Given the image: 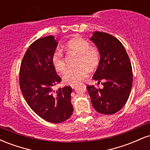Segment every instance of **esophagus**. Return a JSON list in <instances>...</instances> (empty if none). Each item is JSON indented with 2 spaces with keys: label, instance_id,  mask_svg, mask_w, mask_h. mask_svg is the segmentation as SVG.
Instances as JSON below:
<instances>
[{
  "label": "esophagus",
  "instance_id": "1",
  "mask_svg": "<svg viewBox=\"0 0 150 150\" xmlns=\"http://www.w3.org/2000/svg\"><path fill=\"white\" fill-rule=\"evenodd\" d=\"M70 85V87H72V88H74V87H75V86L77 85V83H71Z\"/></svg>",
  "mask_w": 150,
  "mask_h": 150
}]
</instances>
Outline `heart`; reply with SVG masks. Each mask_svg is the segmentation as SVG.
<instances>
[{
    "mask_svg": "<svg viewBox=\"0 0 150 150\" xmlns=\"http://www.w3.org/2000/svg\"><path fill=\"white\" fill-rule=\"evenodd\" d=\"M64 47L68 51L78 54L77 64L75 68H68L63 75V80L67 83H75L82 81L88 76L90 68L97 66L99 62V53L97 49L92 47L89 42L80 37L68 41ZM51 62L58 73H63L66 68V64L61 50L57 48L53 51Z\"/></svg>",
    "mask_w": 150,
    "mask_h": 150,
    "instance_id": "obj_1",
    "label": "heart"
}]
</instances>
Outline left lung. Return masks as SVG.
<instances>
[{
  "instance_id": "8db88e82",
  "label": "left lung",
  "mask_w": 150,
  "mask_h": 150,
  "mask_svg": "<svg viewBox=\"0 0 150 150\" xmlns=\"http://www.w3.org/2000/svg\"><path fill=\"white\" fill-rule=\"evenodd\" d=\"M90 40L100 54L92 79L104 81L102 89L87 87L93 107L101 114L118 112L128 101L132 84V66L124 46L118 39L105 32H94Z\"/></svg>"
}]
</instances>
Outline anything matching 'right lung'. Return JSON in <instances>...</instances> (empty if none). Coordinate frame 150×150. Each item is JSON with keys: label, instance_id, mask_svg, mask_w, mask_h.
Here are the masks:
<instances>
[{"label": "right lung", "instance_id": "1", "mask_svg": "<svg viewBox=\"0 0 150 150\" xmlns=\"http://www.w3.org/2000/svg\"><path fill=\"white\" fill-rule=\"evenodd\" d=\"M57 46L53 36L36 40L26 51L20 70V87L27 103L38 116L53 123L65 121L73 112L72 87L53 89L61 80L51 62Z\"/></svg>", "mask_w": 150, "mask_h": 150}]
</instances>
